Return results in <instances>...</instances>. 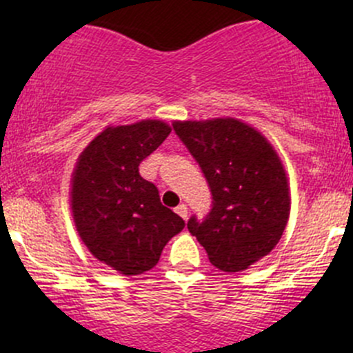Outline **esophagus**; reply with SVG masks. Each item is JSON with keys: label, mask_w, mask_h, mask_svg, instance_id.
Returning <instances> with one entry per match:
<instances>
[{"label": "esophagus", "mask_w": 353, "mask_h": 353, "mask_svg": "<svg viewBox=\"0 0 353 353\" xmlns=\"http://www.w3.org/2000/svg\"><path fill=\"white\" fill-rule=\"evenodd\" d=\"M176 213H177V215H179V216H183L184 220H186V219H188V206L184 205V203H183V205L177 206V208H176Z\"/></svg>", "instance_id": "obj_1"}]
</instances>
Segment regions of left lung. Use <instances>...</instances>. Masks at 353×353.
Returning <instances> with one entry per match:
<instances>
[{
	"mask_svg": "<svg viewBox=\"0 0 353 353\" xmlns=\"http://www.w3.org/2000/svg\"><path fill=\"white\" fill-rule=\"evenodd\" d=\"M174 131L201 167L212 210L188 229L222 272H243L279 244L290 215L288 181L270 141L234 117L176 121Z\"/></svg>",
	"mask_w": 353,
	"mask_h": 353,
	"instance_id": "left-lung-1",
	"label": "left lung"
}]
</instances>
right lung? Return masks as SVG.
I'll use <instances>...</instances> for the list:
<instances>
[{"label": "right lung", "mask_w": 353, "mask_h": 353, "mask_svg": "<svg viewBox=\"0 0 353 353\" xmlns=\"http://www.w3.org/2000/svg\"><path fill=\"white\" fill-rule=\"evenodd\" d=\"M169 133V124L157 119L109 126L81 152L73 170L71 210L78 234L99 261L123 275L154 268L165 244L186 225L138 170Z\"/></svg>", "instance_id": "right-lung-1"}]
</instances>
